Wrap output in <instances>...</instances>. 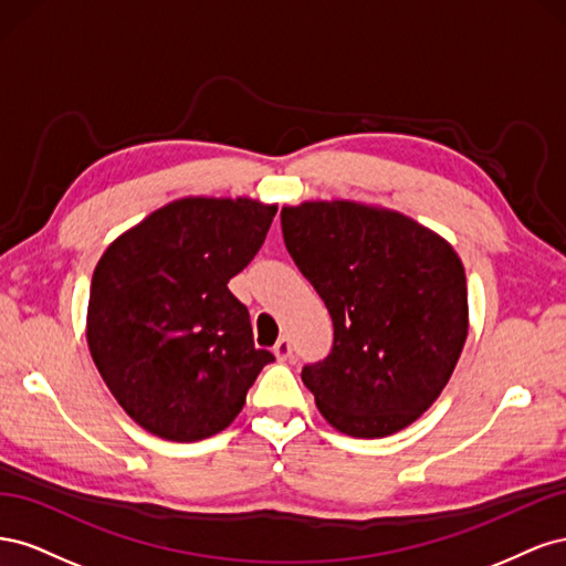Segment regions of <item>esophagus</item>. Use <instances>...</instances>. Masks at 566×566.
Here are the masks:
<instances>
[{
	"mask_svg": "<svg viewBox=\"0 0 566 566\" xmlns=\"http://www.w3.org/2000/svg\"><path fill=\"white\" fill-rule=\"evenodd\" d=\"M273 354H276L279 361H287L290 354H293V345H290V339L285 335L273 345Z\"/></svg>",
	"mask_w": 566,
	"mask_h": 566,
	"instance_id": "esophagus-1",
	"label": "esophagus"
}]
</instances>
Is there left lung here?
<instances>
[{"mask_svg":"<svg viewBox=\"0 0 566 566\" xmlns=\"http://www.w3.org/2000/svg\"><path fill=\"white\" fill-rule=\"evenodd\" d=\"M285 248L333 318L325 361L302 382L356 439L413 424L449 385L470 331L453 245L403 212L358 200L283 205Z\"/></svg>","mask_w":566,"mask_h":566,"instance_id":"1","label":"left lung"}]
</instances>
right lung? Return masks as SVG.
I'll list each match as a JSON object with an SVG mask.
<instances>
[{
    "mask_svg": "<svg viewBox=\"0 0 566 566\" xmlns=\"http://www.w3.org/2000/svg\"><path fill=\"white\" fill-rule=\"evenodd\" d=\"M276 202L186 196L119 233L94 269L87 345L115 401L167 441L235 420L273 354L229 281L262 248Z\"/></svg>",
    "mask_w": 566,
    "mask_h": 566,
    "instance_id": "right-lung-1",
    "label": "right lung"
}]
</instances>
